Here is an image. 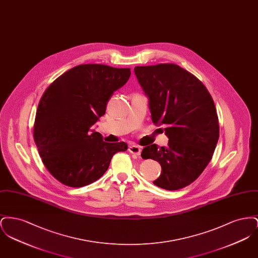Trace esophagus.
Listing matches in <instances>:
<instances>
[{
  "label": "esophagus",
  "instance_id": "34e87169",
  "mask_svg": "<svg viewBox=\"0 0 258 258\" xmlns=\"http://www.w3.org/2000/svg\"><path fill=\"white\" fill-rule=\"evenodd\" d=\"M128 152L132 154H135L136 156H139L141 154V148L137 145H131L128 147Z\"/></svg>",
  "mask_w": 258,
  "mask_h": 258
}]
</instances>
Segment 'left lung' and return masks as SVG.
<instances>
[{"instance_id": "obj_1", "label": "left lung", "mask_w": 258, "mask_h": 258, "mask_svg": "<svg viewBox=\"0 0 258 258\" xmlns=\"http://www.w3.org/2000/svg\"><path fill=\"white\" fill-rule=\"evenodd\" d=\"M135 76L149 98L153 123L165 125L168 145L142 150L157 160L160 176L153 183L167 190L191 184L212 160L220 136L214 100L194 74L175 63L135 67Z\"/></svg>"}]
</instances>
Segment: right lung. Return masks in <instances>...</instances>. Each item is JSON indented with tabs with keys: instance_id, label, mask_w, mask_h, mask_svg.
Returning a JSON list of instances; mask_svg holds the SVG:
<instances>
[{
	"instance_id": "add662e5",
	"label": "right lung",
	"mask_w": 258,
	"mask_h": 258,
	"mask_svg": "<svg viewBox=\"0 0 258 258\" xmlns=\"http://www.w3.org/2000/svg\"><path fill=\"white\" fill-rule=\"evenodd\" d=\"M131 69L87 63L59 76L37 106L34 139L50 174L61 184L81 187L99 179L124 142L107 143L93 125L105 114L112 94L123 87Z\"/></svg>"
}]
</instances>
